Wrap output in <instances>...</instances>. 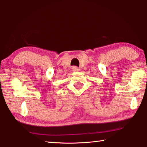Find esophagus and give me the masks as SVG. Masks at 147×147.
Listing matches in <instances>:
<instances>
[{
	"instance_id": "esophagus-1",
	"label": "esophagus",
	"mask_w": 147,
	"mask_h": 147,
	"mask_svg": "<svg viewBox=\"0 0 147 147\" xmlns=\"http://www.w3.org/2000/svg\"><path fill=\"white\" fill-rule=\"evenodd\" d=\"M73 71L74 72H78L79 71V69L77 67L74 66V67H73Z\"/></svg>"
}]
</instances>
